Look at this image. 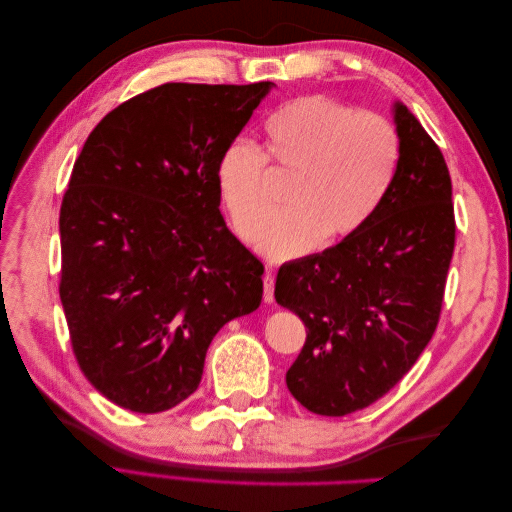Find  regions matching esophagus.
<instances>
[{
    "label": "esophagus",
    "mask_w": 512,
    "mask_h": 512,
    "mask_svg": "<svg viewBox=\"0 0 512 512\" xmlns=\"http://www.w3.org/2000/svg\"><path fill=\"white\" fill-rule=\"evenodd\" d=\"M262 290H265V301H267V303H273L275 280H273L271 273H265V277H262Z\"/></svg>",
    "instance_id": "esophagus-1"
}]
</instances>
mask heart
<instances>
[{"instance_id":"1","label":"heart","mask_w":512,"mask_h":512,"mask_svg":"<svg viewBox=\"0 0 512 512\" xmlns=\"http://www.w3.org/2000/svg\"><path fill=\"white\" fill-rule=\"evenodd\" d=\"M267 160L277 179L294 181L288 213L275 218L258 250L271 260L299 258L322 241L359 232L391 185L399 138L389 121L329 98L294 100L267 128ZM267 160L250 141H235L218 164V192L243 241H254L273 211Z\"/></svg>"}]
</instances>
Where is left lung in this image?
I'll list each match as a JSON object with an SVG mask.
<instances>
[{
    "mask_svg": "<svg viewBox=\"0 0 512 512\" xmlns=\"http://www.w3.org/2000/svg\"><path fill=\"white\" fill-rule=\"evenodd\" d=\"M399 160L369 222L320 254L280 267L275 301L307 339L286 371L303 408L363 410L404 378L438 327L455 250L453 185L440 147L393 104Z\"/></svg>",
    "mask_w": 512,
    "mask_h": 512,
    "instance_id": "obj_1",
    "label": "left lung"
}]
</instances>
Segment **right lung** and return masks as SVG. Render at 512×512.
<instances>
[{"label":"right lung","instance_id":"add662e5","mask_svg":"<svg viewBox=\"0 0 512 512\" xmlns=\"http://www.w3.org/2000/svg\"><path fill=\"white\" fill-rule=\"evenodd\" d=\"M275 85L166 83L108 113L59 213L72 350L113 404L156 414L200 384L211 339L262 301L220 213L218 164Z\"/></svg>","mask_w":512,"mask_h":512}]
</instances>
